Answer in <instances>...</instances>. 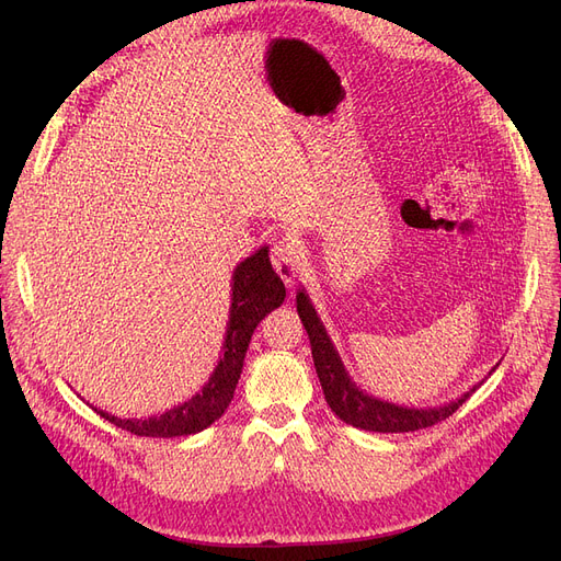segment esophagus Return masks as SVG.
<instances>
[{
    "instance_id": "obj_1",
    "label": "esophagus",
    "mask_w": 561,
    "mask_h": 561,
    "mask_svg": "<svg viewBox=\"0 0 561 561\" xmlns=\"http://www.w3.org/2000/svg\"><path fill=\"white\" fill-rule=\"evenodd\" d=\"M271 264H274L276 274L283 278V283L293 285L297 278L299 268V254L290 241H278L271 248Z\"/></svg>"
}]
</instances>
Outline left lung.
I'll return each instance as SVG.
<instances>
[{
	"label": "left lung",
	"instance_id": "left-lung-1",
	"mask_svg": "<svg viewBox=\"0 0 561 561\" xmlns=\"http://www.w3.org/2000/svg\"><path fill=\"white\" fill-rule=\"evenodd\" d=\"M297 311L304 322V330L309 334L313 365L330 410L353 428H363L371 433H410L419 428H428L439 421L449 419L458 407L474 393V388H478L472 386L461 398H456L443 407H428V410H414V407H400L393 402L379 400L365 393V390L355 386V381L348 377L330 334L325 332V325L320 322L309 295L304 290L297 293Z\"/></svg>",
	"mask_w": 561,
	"mask_h": 561
}]
</instances>
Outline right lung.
<instances>
[{
  "mask_svg": "<svg viewBox=\"0 0 561 561\" xmlns=\"http://www.w3.org/2000/svg\"><path fill=\"white\" fill-rule=\"evenodd\" d=\"M283 299L285 285L274 266H271L268 248H260L233 268L231 309L222 355H219V363L213 369L208 383L196 396H192V400L149 419H122L98 410V407H93V410L105 421L114 423L116 428H124L140 437H180L208 428L210 423L225 414L229 402L233 400V390L241 379L243 360L254 328L260 325L266 313L278 309Z\"/></svg>",
  "mask_w": 561,
  "mask_h": 561,
  "instance_id": "add662e5",
  "label": "right lung"
}]
</instances>
